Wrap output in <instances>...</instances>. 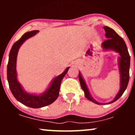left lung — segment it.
Returning <instances> with one entry per match:
<instances>
[{
	"label": "left lung",
	"mask_w": 135,
	"mask_h": 135,
	"mask_svg": "<svg viewBox=\"0 0 135 135\" xmlns=\"http://www.w3.org/2000/svg\"><path fill=\"white\" fill-rule=\"evenodd\" d=\"M105 31V37L107 40L103 42L102 47L104 51H113L118 52L120 56L118 59V67L119 74H120V89L116 94L112 101L108 102V104L112 103L117 101L122 95L127 86L129 79V66H130V56L128 52L126 44L124 41L123 38L114 31L108 27H103ZM79 79L82 89L84 92V95L88 100L93 102L98 105H102L105 103H99L93 98L89 92L85 80L82 76L81 73H79ZM106 104V103H105Z\"/></svg>",
	"instance_id": "left-lung-1"
}]
</instances>
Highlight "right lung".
Masks as SVG:
<instances>
[{
	"instance_id": "1",
	"label": "right lung",
	"mask_w": 135,
	"mask_h": 135,
	"mask_svg": "<svg viewBox=\"0 0 135 135\" xmlns=\"http://www.w3.org/2000/svg\"><path fill=\"white\" fill-rule=\"evenodd\" d=\"M38 32V30L28 32L13 44L9 52L7 68V80L12 94L20 103L29 107L34 108L47 106L51 104L56 100L59 95L61 80L70 68L67 67L62 74L55 77L50 83L49 87L42 93H30L23 89V86L18 81L17 76L16 61L18 51L26 40L36 35Z\"/></svg>"
}]
</instances>
